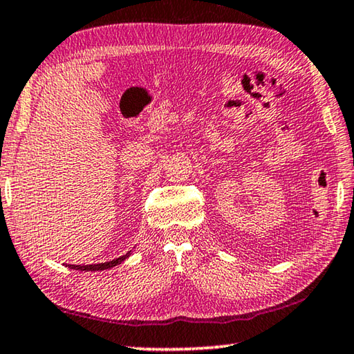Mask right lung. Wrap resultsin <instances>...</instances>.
Instances as JSON below:
<instances>
[{
    "label": "right lung",
    "mask_w": 354,
    "mask_h": 354,
    "mask_svg": "<svg viewBox=\"0 0 354 354\" xmlns=\"http://www.w3.org/2000/svg\"><path fill=\"white\" fill-rule=\"evenodd\" d=\"M129 255H131V252H127L126 255H122L120 258H115V260H111V261L99 263V265H85V266H82V265H67V266H69L71 269H77V271H104V269H110V268H113L116 265H121V263L124 261Z\"/></svg>",
    "instance_id": "obj_1"
}]
</instances>
